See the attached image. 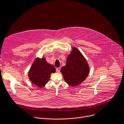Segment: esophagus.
<instances>
[{
  "label": "esophagus",
  "instance_id": "1",
  "mask_svg": "<svg viewBox=\"0 0 124 124\" xmlns=\"http://www.w3.org/2000/svg\"><path fill=\"white\" fill-rule=\"evenodd\" d=\"M60 70H61V68H60V67H59V68H57L56 69V71H57L58 72H60Z\"/></svg>",
  "mask_w": 124,
  "mask_h": 124
}]
</instances>
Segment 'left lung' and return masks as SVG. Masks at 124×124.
I'll list each match as a JSON object with an SVG mask.
<instances>
[{
	"mask_svg": "<svg viewBox=\"0 0 124 124\" xmlns=\"http://www.w3.org/2000/svg\"><path fill=\"white\" fill-rule=\"evenodd\" d=\"M90 68L86 60L76 47L68 55L66 64L61 70L65 82L71 86L81 84L87 77Z\"/></svg>",
	"mask_w": 124,
	"mask_h": 124,
	"instance_id": "obj_1",
	"label": "left lung"
}]
</instances>
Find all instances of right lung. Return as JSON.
<instances>
[{"label":"right lung","instance_id":"right-lung-1","mask_svg":"<svg viewBox=\"0 0 124 124\" xmlns=\"http://www.w3.org/2000/svg\"><path fill=\"white\" fill-rule=\"evenodd\" d=\"M55 71L54 66L49 64L44 57H37L32 64L28 76L32 84L42 88L49 82L51 74Z\"/></svg>","mask_w":124,"mask_h":124}]
</instances>
